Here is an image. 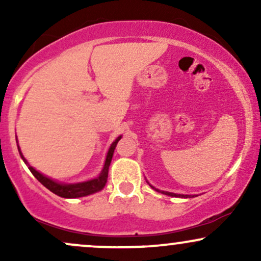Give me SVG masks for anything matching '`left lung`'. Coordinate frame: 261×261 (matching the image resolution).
Returning <instances> with one entry per match:
<instances>
[{"mask_svg":"<svg viewBox=\"0 0 261 261\" xmlns=\"http://www.w3.org/2000/svg\"><path fill=\"white\" fill-rule=\"evenodd\" d=\"M152 187V185H151ZM153 188V187H152ZM154 189V188H153ZM154 190H157V191H160L158 190V189H154ZM162 194H166V195H169V196H176V197H191L190 195H182V194H173V193H168V191H161Z\"/></svg>","mask_w":261,"mask_h":261,"instance_id":"1","label":"left lung"}]
</instances>
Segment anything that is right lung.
<instances>
[{
    "instance_id": "obj_1",
    "label": "right lung",
    "mask_w": 261,
    "mask_h": 261,
    "mask_svg": "<svg viewBox=\"0 0 261 261\" xmlns=\"http://www.w3.org/2000/svg\"><path fill=\"white\" fill-rule=\"evenodd\" d=\"M121 139V136H119L110 146L109 151L107 153V158H106V163H104L103 169H101L99 176L97 178L92 179V180H87L83 182H76V184H61V182H58L53 179L47 178L39 173L38 170H35L33 168L32 166H29V163L27 162V160L23 157L22 152H20L19 147H18V151H19L20 157L22 160L24 161V163L28 166L29 170L32 172V174L38 179L41 184L44 185L45 188L49 189L50 191L56 195L61 196V197H66V199H74V197H82V196H87V195H91V194L97 193V191H100L101 189L106 187L107 180H108V172H109V166H110V162H112L113 154H114V149H115L116 145H118L119 140Z\"/></svg>"
}]
</instances>
